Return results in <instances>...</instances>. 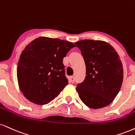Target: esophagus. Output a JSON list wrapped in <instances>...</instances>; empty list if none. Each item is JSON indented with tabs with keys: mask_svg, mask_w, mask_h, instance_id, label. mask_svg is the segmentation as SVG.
<instances>
[{
	"mask_svg": "<svg viewBox=\"0 0 135 135\" xmlns=\"http://www.w3.org/2000/svg\"><path fill=\"white\" fill-rule=\"evenodd\" d=\"M69 81L70 83H74V77L73 76H70L69 78Z\"/></svg>",
	"mask_w": 135,
	"mask_h": 135,
	"instance_id": "obj_1",
	"label": "esophagus"
}]
</instances>
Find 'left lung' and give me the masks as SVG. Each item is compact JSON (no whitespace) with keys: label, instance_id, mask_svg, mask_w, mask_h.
<instances>
[{"label":"left lung","instance_id":"obj_1","mask_svg":"<svg viewBox=\"0 0 135 135\" xmlns=\"http://www.w3.org/2000/svg\"><path fill=\"white\" fill-rule=\"evenodd\" d=\"M75 44L80 50L86 66L85 79L76 87L79 97L90 108L109 105L123 80L119 55L111 45L100 40H82Z\"/></svg>","mask_w":135,"mask_h":135}]
</instances>
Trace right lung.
<instances>
[{"instance_id":"obj_1","label":"right lung","mask_w":135,"mask_h":135,"mask_svg":"<svg viewBox=\"0 0 135 135\" xmlns=\"http://www.w3.org/2000/svg\"><path fill=\"white\" fill-rule=\"evenodd\" d=\"M72 42L41 36L25 47L17 67L19 87L32 103L46 104L59 95L68 84L63 59Z\"/></svg>"}]
</instances>
